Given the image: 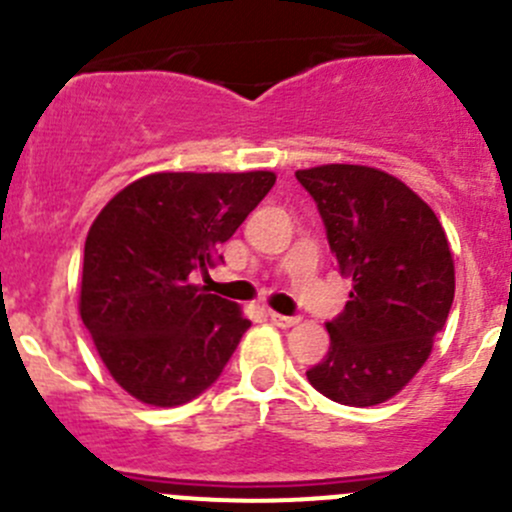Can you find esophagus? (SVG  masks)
Segmentation results:
<instances>
[{"instance_id": "obj_1", "label": "esophagus", "mask_w": 512, "mask_h": 512, "mask_svg": "<svg viewBox=\"0 0 512 512\" xmlns=\"http://www.w3.org/2000/svg\"><path fill=\"white\" fill-rule=\"evenodd\" d=\"M267 317L272 319V324H277V327H282V329H289V327H294V324H299V317H287V314L270 312Z\"/></svg>"}]
</instances>
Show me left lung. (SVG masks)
Listing matches in <instances>:
<instances>
[{"mask_svg": "<svg viewBox=\"0 0 512 512\" xmlns=\"http://www.w3.org/2000/svg\"><path fill=\"white\" fill-rule=\"evenodd\" d=\"M294 175L317 203L337 270L354 282L344 312L327 324L329 352L307 379L337 404H384L426 364L451 312L456 272L446 232L384 170L332 163Z\"/></svg>", "mask_w": 512, "mask_h": 512, "instance_id": "obj_1", "label": "left lung"}]
</instances>
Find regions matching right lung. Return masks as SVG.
<instances>
[{"label": "right lung", "mask_w": 512, "mask_h": 512, "mask_svg": "<svg viewBox=\"0 0 512 512\" xmlns=\"http://www.w3.org/2000/svg\"><path fill=\"white\" fill-rule=\"evenodd\" d=\"M275 173H153L108 200L91 225L81 322L133 399L180 406L218 381L250 319L190 282L275 185Z\"/></svg>", "instance_id": "1"}]
</instances>
